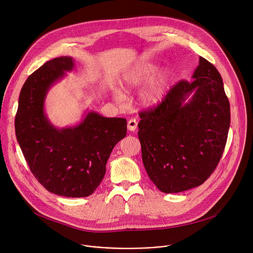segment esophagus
I'll use <instances>...</instances> for the list:
<instances>
[{
  "mask_svg": "<svg viewBox=\"0 0 253 253\" xmlns=\"http://www.w3.org/2000/svg\"><path fill=\"white\" fill-rule=\"evenodd\" d=\"M137 124H138V122H137L135 119H130V120L128 121L127 127H128V129H129L130 131H135L136 128H137Z\"/></svg>",
  "mask_w": 253,
  "mask_h": 253,
  "instance_id": "obj_1",
  "label": "esophagus"
}]
</instances>
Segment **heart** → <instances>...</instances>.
I'll use <instances>...</instances> for the list:
<instances>
[{
    "label": "heart",
    "mask_w": 253,
    "mask_h": 253,
    "mask_svg": "<svg viewBox=\"0 0 253 253\" xmlns=\"http://www.w3.org/2000/svg\"><path fill=\"white\" fill-rule=\"evenodd\" d=\"M156 71L157 65L154 63H139L131 67L121 77V88L126 93H130L149 81L154 76ZM169 79L170 73L167 70L159 72L157 77L145 89L140 92L138 96L139 103L145 108H154L158 106L164 99ZM112 97L119 104H122L125 101L124 94L117 89L112 91Z\"/></svg>",
    "instance_id": "1"
}]
</instances>
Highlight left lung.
Here are the masks:
<instances>
[{"label":"left lung","mask_w":253,"mask_h":253,"mask_svg":"<svg viewBox=\"0 0 253 253\" xmlns=\"http://www.w3.org/2000/svg\"><path fill=\"white\" fill-rule=\"evenodd\" d=\"M192 81H181L155 109L139 114L144 167L156 187L178 193L201 185L217 166L230 126L222 78L199 57Z\"/></svg>","instance_id":"left-lung-1"}]
</instances>
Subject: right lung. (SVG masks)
<instances>
[{"instance_id": "right-lung-1", "label": "right lung", "mask_w": 253, "mask_h": 253, "mask_svg": "<svg viewBox=\"0 0 253 253\" xmlns=\"http://www.w3.org/2000/svg\"><path fill=\"white\" fill-rule=\"evenodd\" d=\"M74 67L73 58L62 56L28 77L19 97L15 129L32 173L48 191L87 197L100 185L114 146L126 136L127 121L86 110L77 125L52 124L45 112L47 94Z\"/></svg>"}]
</instances>
